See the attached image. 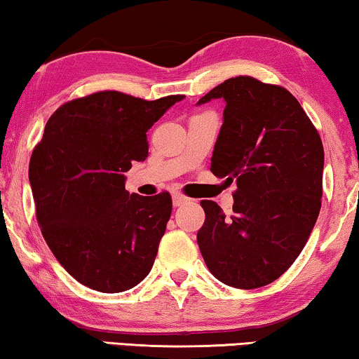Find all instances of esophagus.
<instances>
[{"label": "esophagus", "mask_w": 359, "mask_h": 359, "mask_svg": "<svg viewBox=\"0 0 359 359\" xmlns=\"http://www.w3.org/2000/svg\"><path fill=\"white\" fill-rule=\"evenodd\" d=\"M189 201V198H186L184 194H181V193H175L173 194V204L176 205V208H178V205H183V204H186Z\"/></svg>", "instance_id": "1"}]
</instances>
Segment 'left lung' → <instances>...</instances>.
<instances>
[{"mask_svg": "<svg viewBox=\"0 0 359 359\" xmlns=\"http://www.w3.org/2000/svg\"><path fill=\"white\" fill-rule=\"evenodd\" d=\"M225 100L210 171L237 183L233 212L201 201L198 245L209 271L237 289L276 281L306 247L322 205L323 145L286 88L229 78L198 104Z\"/></svg>", "mask_w": 359, "mask_h": 359, "instance_id": "1", "label": "left lung"}]
</instances>
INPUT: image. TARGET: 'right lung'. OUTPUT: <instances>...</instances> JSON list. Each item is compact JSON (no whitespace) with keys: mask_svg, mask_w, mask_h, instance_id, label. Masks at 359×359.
I'll return each mask as SVG.
<instances>
[{"mask_svg":"<svg viewBox=\"0 0 359 359\" xmlns=\"http://www.w3.org/2000/svg\"><path fill=\"white\" fill-rule=\"evenodd\" d=\"M183 97L96 91L47 121L29 161L37 224L53 257L86 287L127 291L154 266L171 196L129 194L124 173L149 156L147 130Z\"/></svg>","mask_w":359,"mask_h":359,"instance_id":"right-lung-1","label":"right lung"}]
</instances>
